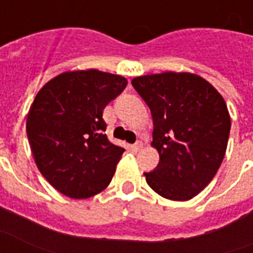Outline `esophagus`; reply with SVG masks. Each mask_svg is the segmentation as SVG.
<instances>
[{
  "instance_id": "34e87169",
  "label": "esophagus",
  "mask_w": 253,
  "mask_h": 253,
  "mask_svg": "<svg viewBox=\"0 0 253 253\" xmlns=\"http://www.w3.org/2000/svg\"><path fill=\"white\" fill-rule=\"evenodd\" d=\"M143 147H144V143H143V141H137V143L133 145V149L134 151H140V149H143Z\"/></svg>"
}]
</instances>
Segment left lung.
Wrapping results in <instances>:
<instances>
[{
	"label": "left lung",
	"instance_id": "1",
	"mask_svg": "<svg viewBox=\"0 0 253 253\" xmlns=\"http://www.w3.org/2000/svg\"><path fill=\"white\" fill-rule=\"evenodd\" d=\"M149 106L151 145L159 165L144 172L155 193L171 201H189L209 185L220 169L230 132L224 98L200 75L149 74L132 79Z\"/></svg>",
	"mask_w": 253,
	"mask_h": 253
}]
</instances>
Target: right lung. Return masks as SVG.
<instances>
[{
	"label": "right lung",
	"instance_id": "obj_1",
	"mask_svg": "<svg viewBox=\"0 0 253 253\" xmlns=\"http://www.w3.org/2000/svg\"><path fill=\"white\" fill-rule=\"evenodd\" d=\"M126 84L91 68L59 74L36 94L27 136L39 171L62 194L84 200L110 183L125 149L104 134L102 112Z\"/></svg>",
	"mask_w": 253,
	"mask_h": 253
}]
</instances>
